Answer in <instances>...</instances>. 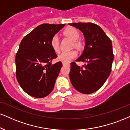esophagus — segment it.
I'll use <instances>...</instances> for the list:
<instances>
[{
    "label": "esophagus",
    "instance_id": "34e87169",
    "mask_svg": "<svg viewBox=\"0 0 130 130\" xmlns=\"http://www.w3.org/2000/svg\"><path fill=\"white\" fill-rule=\"evenodd\" d=\"M63 66H69V64H68V63H63Z\"/></svg>",
    "mask_w": 130,
    "mask_h": 130
}]
</instances>
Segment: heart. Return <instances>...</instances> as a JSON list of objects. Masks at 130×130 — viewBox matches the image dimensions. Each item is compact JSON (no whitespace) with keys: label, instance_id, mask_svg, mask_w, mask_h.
Listing matches in <instances>:
<instances>
[{"label":"heart","instance_id":"b5f03b06","mask_svg":"<svg viewBox=\"0 0 130 130\" xmlns=\"http://www.w3.org/2000/svg\"><path fill=\"white\" fill-rule=\"evenodd\" d=\"M63 34L67 37L74 40V46L78 48H80L82 46V43L80 40H77L79 37V33L78 31L74 28L68 27L63 31ZM51 48L56 53L59 51V36L57 35H54L51 39L50 42ZM77 55V52L74 50L70 51H63L59 55L58 59L64 63H68L71 59H74Z\"/></svg>","mask_w":130,"mask_h":130}]
</instances>
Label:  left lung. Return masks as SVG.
<instances>
[{"label":"left lung","mask_w":130,"mask_h":130,"mask_svg":"<svg viewBox=\"0 0 130 130\" xmlns=\"http://www.w3.org/2000/svg\"><path fill=\"white\" fill-rule=\"evenodd\" d=\"M82 31L85 48L77 62L86 63L79 67L71 63L70 79L72 85L81 93L88 94L96 91L110 76L114 55L111 41L103 29L92 23H69Z\"/></svg>","instance_id":"obj_1"}]
</instances>
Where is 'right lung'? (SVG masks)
Masks as SVG:
<instances>
[{
    "label": "right lung",
    "mask_w": 130,
    "mask_h": 130,
    "mask_svg": "<svg viewBox=\"0 0 130 130\" xmlns=\"http://www.w3.org/2000/svg\"><path fill=\"white\" fill-rule=\"evenodd\" d=\"M65 25H40L20 42L15 55V74L21 88L29 96L45 98L54 88L62 63H51L57 56L50 42Z\"/></svg>",
    "instance_id": "add662e5"
}]
</instances>
